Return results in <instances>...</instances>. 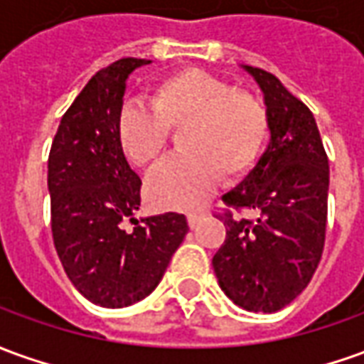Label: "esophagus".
<instances>
[{"instance_id": "esophagus-1", "label": "esophagus", "mask_w": 364, "mask_h": 364, "mask_svg": "<svg viewBox=\"0 0 364 364\" xmlns=\"http://www.w3.org/2000/svg\"><path fill=\"white\" fill-rule=\"evenodd\" d=\"M199 220H200L199 213H189V215H187V223H189L191 228H195V226L199 225Z\"/></svg>"}]
</instances>
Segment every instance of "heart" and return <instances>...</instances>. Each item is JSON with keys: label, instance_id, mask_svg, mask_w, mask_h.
Listing matches in <instances>:
<instances>
[{"label": "heart", "instance_id": "1", "mask_svg": "<svg viewBox=\"0 0 364 364\" xmlns=\"http://www.w3.org/2000/svg\"><path fill=\"white\" fill-rule=\"evenodd\" d=\"M149 107L126 104L118 114V141L129 161L156 169L179 138L185 156L147 183V197L161 208L189 210L203 205L223 179L228 185L252 173L270 136L266 106L250 92L187 68L161 78Z\"/></svg>", "mask_w": 364, "mask_h": 364}]
</instances>
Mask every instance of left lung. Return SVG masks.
<instances>
[{
  "mask_svg": "<svg viewBox=\"0 0 364 364\" xmlns=\"http://www.w3.org/2000/svg\"><path fill=\"white\" fill-rule=\"evenodd\" d=\"M264 92L270 141L252 173L223 195L256 220L225 213V244L213 256L218 286L246 311L272 314L291 304L321 260L329 161L311 110L272 73L242 65Z\"/></svg>",
  "mask_w": 364,
  "mask_h": 364,
  "instance_id": "1",
  "label": "left lung"
}]
</instances>
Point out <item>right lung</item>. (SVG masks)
Masks as SVG:
<instances>
[{
    "instance_id": "1",
    "label": "right lung",
    "mask_w": 364,
    "mask_h": 364,
    "mask_svg": "<svg viewBox=\"0 0 364 364\" xmlns=\"http://www.w3.org/2000/svg\"><path fill=\"white\" fill-rule=\"evenodd\" d=\"M146 58H120L100 68L58 124L49 154L50 228L60 264L96 306L128 307L164 278L189 226L179 213L134 218L138 173L118 141L126 80ZM132 220L129 233L123 223Z\"/></svg>"
}]
</instances>
